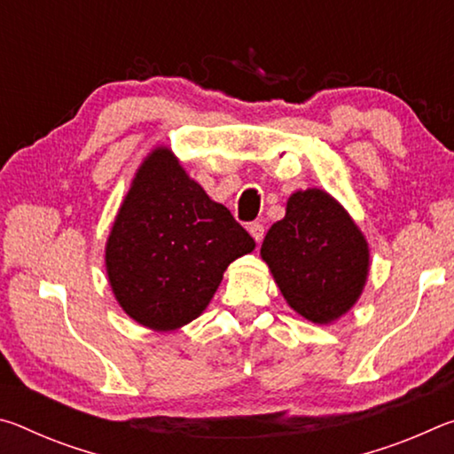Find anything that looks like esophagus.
Returning <instances> with one entry per match:
<instances>
[{"label": "esophagus", "mask_w": 454, "mask_h": 454, "mask_svg": "<svg viewBox=\"0 0 454 454\" xmlns=\"http://www.w3.org/2000/svg\"><path fill=\"white\" fill-rule=\"evenodd\" d=\"M248 232H250L252 238H254L256 242H262V238H264V226L260 224V222H252V224L248 226Z\"/></svg>", "instance_id": "esophagus-1"}]
</instances>
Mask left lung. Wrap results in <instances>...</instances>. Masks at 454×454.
<instances>
[{
    "label": "left lung",
    "mask_w": 454,
    "mask_h": 454,
    "mask_svg": "<svg viewBox=\"0 0 454 454\" xmlns=\"http://www.w3.org/2000/svg\"><path fill=\"white\" fill-rule=\"evenodd\" d=\"M292 310L314 325H330L363 294L371 268L368 242L325 190H298L286 216L272 224L260 248Z\"/></svg>",
    "instance_id": "1"
}]
</instances>
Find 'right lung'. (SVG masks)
Instances as JSON below:
<instances>
[{
	"label": "right lung",
	"mask_w": 454,
	"mask_h": 454,
	"mask_svg": "<svg viewBox=\"0 0 454 454\" xmlns=\"http://www.w3.org/2000/svg\"><path fill=\"white\" fill-rule=\"evenodd\" d=\"M254 246L226 206L210 200L170 148L158 145L114 220L106 272L129 318L168 333L198 318L228 264Z\"/></svg>",
	"instance_id": "1"
}]
</instances>
